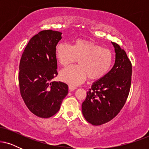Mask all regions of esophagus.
Listing matches in <instances>:
<instances>
[{
    "instance_id": "esophagus-1",
    "label": "esophagus",
    "mask_w": 149,
    "mask_h": 149,
    "mask_svg": "<svg viewBox=\"0 0 149 149\" xmlns=\"http://www.w3.org/2000/svg\"><path fill=\"white\" fill-rule=\"evenodd\" d=\"M76 88H77L76 87H75V86H72V85H69V90H70V91H71V92H73V90H76Z\"/></svg>"
}]
</instances>
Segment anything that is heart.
<instances>
[{"label": "heart", "instance_id": "1", "mask_svg": "<svg viewBox=\"0 0 149 149\" xmlns=\"http://www.w3.org/2000/svg\"><path fill=\"white\" fill-rule=\"evenodd\" d=\"M55 56L61 66L76 62L78 65L61 70L59 78L71 85H77L86 79L102 78L109 73L113 62V54L110 49L90 40L77 39L70 46L59 43L56 46Z\"/></svg>", "mask_w": 149, "mask_h": 149}]
</instances>
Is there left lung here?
<instances>
[{
  "label": "left lung",
  "mask_w": 149,
  "mask_h": 149,
  "mask_svg": "<svg viewBox=\"0 0 149 149\" xmlns=\"http://www.w3.org/2000/svg\"><path fill=\"white\" fill-rule=\"evenodd\" d=\"M115 48V64L111 71L97 80L87 92L82 112L88 123L101 125L115 118L125 104L132 80V64L124 49L111 42Z\"/></svg>",
  "instance_id": "left-lung-1"
}]
</instances>
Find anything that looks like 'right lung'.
<instances>
[{
  "instance_id": "right-lung-1",
  "label": "right lung",
  "mask_w": 149,
  "mask_h": 149,
  "mask_svg": "<svg viewBox=\"0 0 149 149\" xmlns=\"http://www.w3.org/2000/svg\"><path fill=\"white\" fill-rule=\"evenodd\" d=\"M61 39V32L41 31L31 38L20 60L21 96L30 111L43 118L57 113L68 94L66 83L51 81L58 74L55 48Z\"/></svg>"
}]
</instances>
